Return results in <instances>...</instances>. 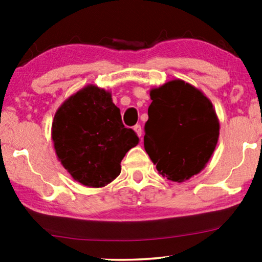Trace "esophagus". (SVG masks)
<instances>
[{"instance_id":"obj_1","label":"esophagus","mask_w":262,"mask_h":262,"mask_svg":"<svg viewBox=\"0 0 262 262\" xmlns=\"http://www.w3.org/2000/svg\"><path fill=\"white\" fill-rule=\"evenodd\" d=\"M134 130L136 131V134H137L139 137H142V135H143V130H142V126L139 124H137V125H135L134 126Z\"/></svg>"}]
</instances>
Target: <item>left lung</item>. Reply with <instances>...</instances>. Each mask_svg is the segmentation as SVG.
Here are the masks:
<instances>
[{"mask_svg":"<svg viewBox=\"0 0 262 262\" xmlns=\"http://www.w3.org/2000/svg\"><path fill=\"white\" fill-rule=\"evenodd\" d=\"M144 148L156 169L171 181L198 174L214 151L220 123L212 103L181 80L150 92Z\"/></svg>","mask_w":262,"mask_h":262,"instance_id":"obj_1","label":"left lung"}]
</instances>
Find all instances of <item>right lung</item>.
I'll return each instance as SVG.
<instances>
[{
	"label": "right lung",
	"mask_w": 262,
	"mask_h": 262,
	"mask_svg": "<svg viewBox=\"0 0 262 262\" xmlns=\"http://www.w3.org/2000/svg\"><path fill=\"white\" fill-rule=\"evenodd\" d=\"M52 141L60 163L75 180L103 187L120 174V162L138 144L124 126L111 93L87 85L70 96L55 114Z\"/></svg>",
	"instance_id": "obj_1"
}]
</instances>
